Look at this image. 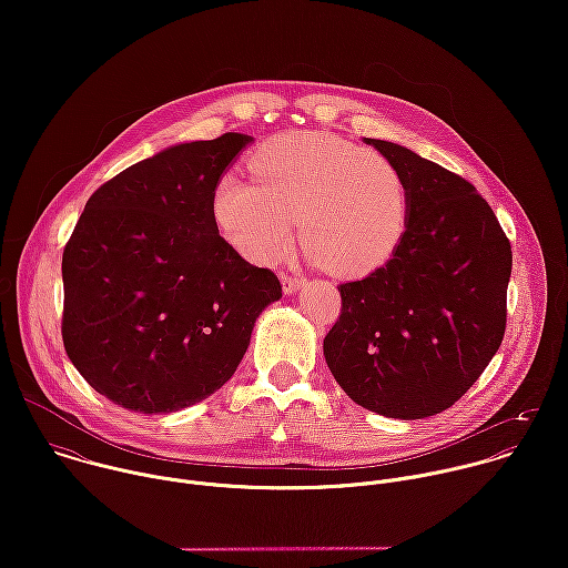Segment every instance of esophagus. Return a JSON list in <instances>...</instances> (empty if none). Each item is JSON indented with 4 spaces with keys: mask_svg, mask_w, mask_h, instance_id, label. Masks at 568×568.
<instances>
[{
    "mask_svg": "<svg viewBox=\"0 0 568 568\" xmlns=\"http://www.w3.org/2000/svg\"><path fill=\"white\" fill-rule=\"evenodd\" d=\"M281 281H283V292L294 294L305 285L307 278L303 274H281Z\"/></svg>",
    "mask_w": 568,
    "mask_h": 568,
    "instance_id": "34e87169",
    "label": "esophagus"
}]
</instances>
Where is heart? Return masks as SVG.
Instances as JSON below:
<instances>
[{"label": "heart", "instance_id": "b5f03b06", "mask_svg": "<svg viewBox=\"0 0 568 568\" xmlns=\"http://www.w3.org/2000/svg\"><path fill=\"white\" fill-rule=\"evenodd\" d=\"M250 180L226 173L211 213L229 245L252 263H278L294 220L305 252L333 274L382 267L409 229L412 193L395 161L328 132H287L250 159Z\"/></svg>", "mask_w": 568, "mask_h": 568}]
</instances>
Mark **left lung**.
Returning a JSON list of instances; mask_svg holds the SVG:
<instances>
[{
    "label": "left lung",
    "instance_id": "left-lung-1",
    "mask_svg": "<svg viewBox=\"0 0 568 568\" xmlns=\"http://www.w3.org/2000/svg\"><path fill=\"white\" fill-rule=\"evenodd\" d=\"M366 143L407 180L409 229L384 267L339 285L323 355L359 407L418 420L449 409L499 351L513 250L467 180L397 143Z\"/></svg>",
    "mask_w": 568,
    "mask_h": 568
}]
</instances>
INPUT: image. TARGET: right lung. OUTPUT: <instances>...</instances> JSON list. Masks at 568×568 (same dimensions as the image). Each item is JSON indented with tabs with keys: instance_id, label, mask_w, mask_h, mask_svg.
<instances>
[{
	"instance_id": "add662e5",
	"label": "right lung",
	"mask_w": 568,
	"mask_h": 568,
	"mask_svg": "<svg viewBox=\"0 0 568 568\" xmlns=\"http://www.w3.org/2000/svg\"><path fill=\"white\" fill-rule=\"evenodd\" d=\"M250 141L226 132L139 161L94 191L67 240L64 351L123 409L171 414L215 393L283 294L211 213L215 182Z\"/></svg>"
}]
</instances>
